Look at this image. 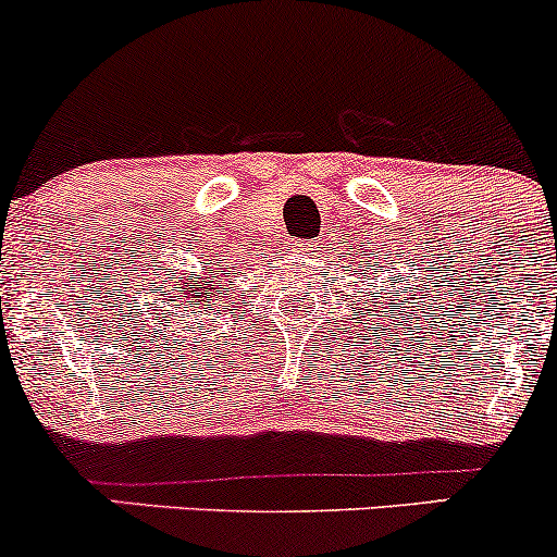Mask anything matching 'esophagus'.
Segmentation results:
<instances>
[{"label":"esophagus","instance_id":"1","mask_svg":"<svg viewBox=\"0 0 557 557\" xmlns=\"http://www.w3.org/2000/svg\"><path fill=\"white\" fill-rule=\"evenodd\" d=\"M300 246H302V244H300Z\"/></svg>","mask_w":557,"mask_h":557}]
</instances>
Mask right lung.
<instances>
[{
    "label": "right lung",
    "mask_w": 557,
    "mask_h": 557,
    "mask_svg": "<svg viewBox=\"0 0 557 557\" xmlns=\"http://www.w3.org/2000/svg\"><path fill=\"white\" fill-rule=\"evenodd\" d=\"M169 295L174 297V306H190L187 311H198L206 302V297L222 295V284H214V281H195V276H182V281H176V284L171 286ZM180 319H185V313H180Z\"/></svg>",
    "instance_id": "obj_1"
}]
</instances>
